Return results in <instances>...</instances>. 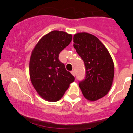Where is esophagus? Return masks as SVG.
<instances>
[{"label": "esophagus", "instance_id": "obj_1", "mask_svg": "<svg viewBox=\"0 0 133 133\" xmlns=\"http://www.w3.org/2000/svg\"><path fill=\"white\" fill-rule=\"evenodd\" d=\"M71 74H72V75H73L74 76H76V73H75V71H71Z\"/></svg>", "mask_w": 133, "mask_h": 133}]
</instances>
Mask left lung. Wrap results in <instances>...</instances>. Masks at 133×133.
<instances>
[{
  "instance_id": "obj_1",
  "label": "left lung",
  "mask_w": 133,
  "mask_h": 133,
  "mask_svg": "<svg viewBox=\"0 0 133 133\" xmlns=\"http://www.w3.org/2000/svg\"><path fill=\"white\" fill-rule=\"evenodd\" d=\"M74 48L84 62L85 77L79 87L87 100L95 101L110 91L113 81L114 67L108 51L99 39L87 32L73 37Z\"/></svg>"
}]
</instances>
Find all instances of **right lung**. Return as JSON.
I'll use <instances>...</instances> for the list:
<instances>
[{
  "instance_id": "right-lung-1",
  "label": "right lung",
  "mask_w": 133,
  "mask_h": 133,
  "mask_svg": "<svg viewBox=\"0 0 133 133\" xmlns=\"http://www.w3.org/2000/svg\"><path fill=\"white\" fill-rule=\"evenodd\" d=\"M72 37L65 32L52 31L40 40L32 52L31 81L38 94L48 101L61 99L75 79L59 59L60 52L70 44Z\"/></svg>"
}]
</instances>
